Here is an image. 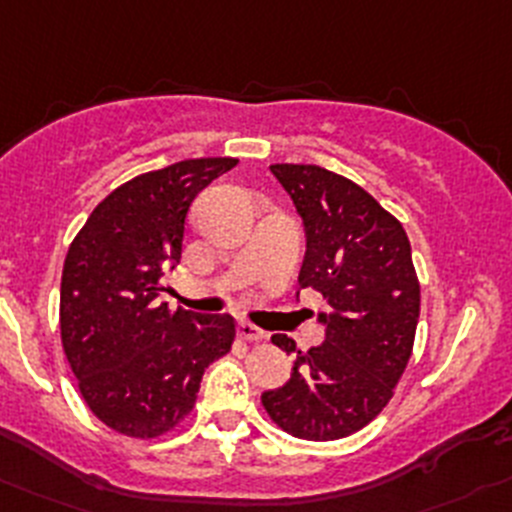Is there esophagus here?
Listing matches in <instances>:
<instances>
[{"instance_id": "1", "label": "esophagus", "mask_w": 512, "mask_h": 512, "mask_svg": "<svg viewBox=\"0 0 512 512\" xmlns=\"http://www.w3.org/2000/svg\"><path fill=\"white\" fill-rule=\"evenodd\" d=\"M240 336H242V341H250V343H260V341H265V338H267V333H265V331H262V328L252 326V323L242 321V323H240Z\"/></svg>"}]
</instances>
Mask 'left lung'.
Here are the masks:
<instances>
[{
	"label": "left lung",
	"instance_id": "8db88e82",
	"mask_svg": "<svg viewBox=\"0 0 512 512\" xmlns=\"http://www.w3.org/2000/svg\"><path fill=\"white\" fill-rule=\"evenodd\" d=\"M308 232L300 290L326 298V341L295 356L285 386L262 394L283 432L331 442L374 422L412 358L419 278L399 219L351 179L315 164H272ZM295 353V341L272 336Z\"/></svg>",
	"mask_w": 512,
	"mask_h": 512
}]
</instances>
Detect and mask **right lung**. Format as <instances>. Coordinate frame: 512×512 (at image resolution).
I'll return each instance as SVG.
<instances>
[{"instance_id":"obj_1","label":"right lung","mask_w":512,"mask_h":512,"mask_svg":"<svg viewBox=\"0 0 512 512\" xmlns=\"http://www.w3.org/2000/svg\"><path fill=\"white\" fill-rule=\"evenodd\" d=\"M232 156L186 159L113 189L75 234L60 285V338L80 396L113 432L156 439L197 404L212 361L232 351V315L159 303L181 260L186 214Z\"/></svg>"}]
</instances>
